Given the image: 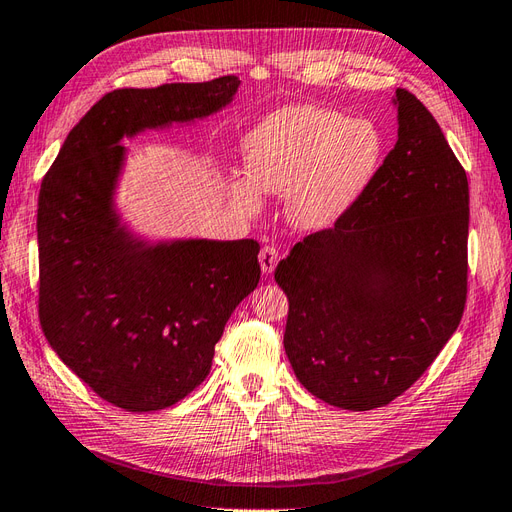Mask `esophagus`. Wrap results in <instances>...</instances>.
Masks as SVG:
<instances>
[{
	"label": "esophagus",
	"instance_id": "obj_1",
	"mask_svg": "<svg viewBox=\"0 0 512 512\" xmlns=\"http://www.w3.org/2000/svg\"><path fill=\"white\" fill-rule=\"evenodd\" d=\"M258 260H260V269H262V273H271L275 267H278V262H280V252H278V247H273V245H265L260 250V254H258Z\"/></svg>",
	"mask_w": 512,
	"mask_h": 512
}]
</instances>
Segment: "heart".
Instances as JSON below:
<instances>
[{
    "label": "heart",
    "mask_w": 512,
    "mask_h": 512,
    "mask_svg": "<svg viewBox=\"0 0 512 512\" xmlns=\"http://www.w3.org/2000/svg\"><path fill=\"white\" fill-rule=\"evenodd\" d=\"M247 181L232 183L243 211L258 193L290 196L288 215L301 228H327L347 213L375 176L383 137L370 120L316 105H286L243 140Z\"/></svg>",
    "instance_id": "heart-1"
}]
</instances>
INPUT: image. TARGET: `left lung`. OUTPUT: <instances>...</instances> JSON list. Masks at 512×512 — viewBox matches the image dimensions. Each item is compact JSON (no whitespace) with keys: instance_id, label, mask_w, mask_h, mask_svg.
<instances>
[{"instance_id":"8db88e82","label":"left lung","mask_w":512,"mask_h":512,"mask_svg":"<svg viewBox=\"0 0 512 512\" xmlns=\"http://www.w3.org/2000/svg\"><path fill=\"white\" fill-rule=\"evenodd\" d=\"M394 103L398 140L362 196L275 269L290 366L310 394L351 411L409 390L467 299V174L416 96L396 88Z\"/></svg>"}]
</instances>
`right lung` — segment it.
<instances>
[{
	"instance_id": "obj_1",
	"label": "right lung",
	"mask_w": 512,
	"mask_h": 512,
	"mask_svg": "<svg viewBox=\"0 0 512 512\" xmlns=\"http://www.w3.org/2000/svg\"><path fill=\"white\" fill-rule=\"evenodd\" d=\"M239 77L107 92L40 183L38 319L51 349L107 403L172 407L206 379L232 310L260 280L254 239L146 245L118 226L124 135L211 116Z\"/></svg>"
}]
</instances>
